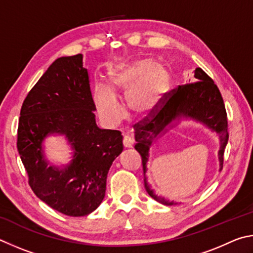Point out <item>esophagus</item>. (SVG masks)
<instances>
[{
  "instance_id": "obj_1",
  "label": "esophagus",
  "mask_w": 253,
  "mask_h": 253,
  "mask_svg": "<svg viewBox=\"0 0 253 253\" xmlns=\"http://www.w3.org/2000/svg\"><path fill=\"white\" fill-rule=\"evenodd\" d=\"M134 144V139L131 135H124L123 138V145L126 148H132Z\"/></svg>"
}]
</instances>
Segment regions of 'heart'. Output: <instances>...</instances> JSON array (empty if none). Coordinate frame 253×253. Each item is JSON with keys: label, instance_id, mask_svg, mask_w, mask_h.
<instances>
[{"label": "heart", "instance_id": "heart-1", "mask_svg": "<svg viewBox=\"0 0 253 253\" xmlns=\"http://www.w3.org/2000/svg\"><path fill=\"white\" fill-rule=\"evenodd\" d=\"M109 87L97 84L93 92L97 112L105 122L121 121L123 110L117 95H126L136 115L152 113L170 86V73L165 65L151 59L122 63L109 72Z\"/></svg>", "mask_w": 253, "mask_h": 253}]
</instances>
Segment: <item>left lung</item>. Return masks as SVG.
Masks as SVG:
<instances>
[{
  "instance_id": "obj_1",
  "label": "left lung",
  "mask_w": 253,
  "mask_h": 253,
  "mask_svg": "<svg viewBox=\"0 0 253 253\" xmlns=\"http://www.w3.org/2000/svg\"><path fill=\"white\" fill-rule=\"evenodd\" d=\"M194 79L197 81L179 85L170 91L162 101L160 106L142 124L135 129V150L142 157L143 172H147V162L149 150L153 140L167 131V126L171 122L179 121L182 118L193 119L201 122L220 136L219 162L220 171L223 168V154L228 143V119L227 111L223 103L222 95L215 85L213 80L205 71L197 68L194 71ZM144 187L150 197L165 206H175L178 202L169 201L165 198L154 194L147 182L144 175Z\"/></svg>"
}]
</instances>
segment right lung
I'll use <instances>...</instances> for the list:
<instances>
[{"mask_svg":"<svg viewBox=\"0 0 253 253\" xmlns=\"http://www.w3.org/2000/svg\"><path fill=\"white\" fill-rule=\"evenodd\" d=\"M94 102L83 55L62 56L50 65L22 104L17 150L39 199L70 216L94 211L105 196L111 165L123 150L121 132L96 126ZM64 134L74 159L63 169L48 167L42 141Z\"/></svg>","mask_w":253,"mask_h":253,"instance_id":"obj_1","label":"right lung"}]
</instances>
